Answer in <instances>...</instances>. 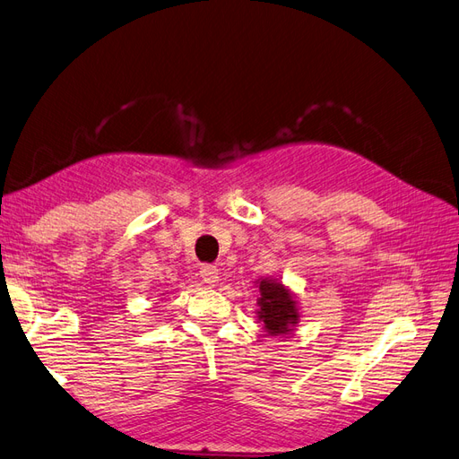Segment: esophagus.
<instances>
[{
  "mask_svg": "<svg viewBox=\"0 0 459 459\" xmlns=\"http://www.w3.org/2000/svg\"><path fill=\"white\" fill-rule=\"evenodd\" d=\"M201 277L204 280V283L216 285L220 281V270L212 266V264H204V266H201Z\"/></svg>",
  "mask_w": 459,
  "mask_h": 459,
  "instance_id": "34e87169",
  "label": "esophagus"
}]
</instances>
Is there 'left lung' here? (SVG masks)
Instances as JSON below:
<instances>
[{"label": "left lung", "instance_id": "8db88e82", "mask_svg": "<svg viewBox=\"0 0 459 459\" xmlns=\"http://www.w3.org/2000/svg\"><path fill=\"white\" fill-rule=\"evenodd\" d=\"M256 317L270 337H287L300 322V307L293 290L273 277L256 280Z\"/></svg>", "mask_w": 459, "mask_h": 459}]
</instances>
